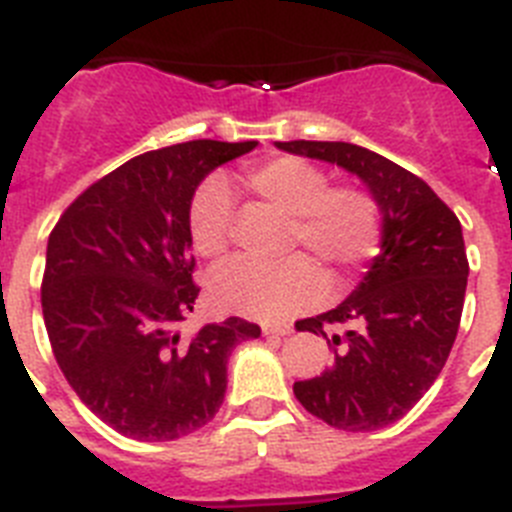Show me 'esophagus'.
<instances>
[{"label": "esophagus", "instance_id": "esophagus-1", "mask_svg": "<svg viewBox=\"0 0 512 512\" xmlns=\"http://www.w3.org/2000/svg\"><path fill=\"white\" fill-rule=\"evenodd\" d=\"M262 335L286 337L291 335V327H288V324H262Z\"/></svg>", "mask_w": 512, "mask_h": 512}]
</instances>
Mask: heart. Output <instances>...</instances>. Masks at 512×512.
<instances>
[{"label":"heart","mask_w":512,"mask_h":512,"mask_svg":"<svg viewBox=\"0 0 512 512\" xmlns=\"http://www.w3.org/2000/svg\"><path fill=\"white\" fill-rule=\"evenodd\" d=\"M247 188L262 206L291 219L288 244H304L337 275H345L376 252L379 206L361 188H330L327 172L299 157H278L247 175ZM234 203L221 180L195 195L188 216L190 242L203 257L224 255L231 242ZM324 278L314 262L296 255L278 265L237 260L211 275L213 306L229 314L278 322L309 309L324 296Z\"/></svg>","instance_id":"heart-1"}]
</instances>
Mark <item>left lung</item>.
<instances>
[{"label":"left lung","instance_id":"8db88e82","mask_svg":"<svg viewBox=\"0 0 512 512\" xmlns=\"http://www.w3.org/2000/svg\"><path fill=\"white\" fill-rule=\"evenodd\" d=\"M288 154L319 159L363 182L381 211V252L348 299L296 330L332 335L335 361L296 381L304 410L337 430L368 433L397 422L433 386L448 361L461 309L466 262L456 213L425 180L386 157L345 141H275Z\"/></svg>","mask_w":512,"mask_h":512}]
</instances>
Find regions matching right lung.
Instances as JSON below:
<instances>
[{"label":"right lung","mask_w":512,"mask_h":512,"mask_svg":"<svg viewBox=\"0 0 512 512\" xmlns=\"http://www.w3.org/2000/svg\"><path fill=\"white\" fill-rule=\"evenodd\" d=\"M257 141H188L128 159L53 226L41 304L66 381L133 441H175L219 412L226 363L260 327L229 317L182 337L193 311L190 203L208 172Z\"/></svg>","instance_id":"add662e5"}]
</instances>
